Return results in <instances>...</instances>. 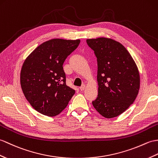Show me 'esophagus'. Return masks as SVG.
Instances as JSON below:
<instances>
[{
	"label": "esophagus",
	"instance_id": "34e87169",
	"mask_svg": "<svg viewBox=\"0 0 158 158\" xmlns=\"http://www.w3.org/2000/svg\"><path fill=\"white\" fill-rule=\"evenodd\" d=\"M79 89H80L81 91H83L84 89H85V85H82L81 86L79 87Z\"/></svg>",
	"mask_w": 158,
	"mask_h": 158
}]
</instances>
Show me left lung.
Returning <instances> with one entry per match:
<instances>
[{"instance_id":"obj_1","label":"left lung","mask_w":158,"mask_h":158,"mask_svg":"<svg viewBox=\"0 0 158 158\" xmlns=\"http://www.w3.org/2000/svg\"><path fill=\"white\" fill-rule=\"evenodd\" d=\"M98 61V95L95 109L106 118L118 116L133 103L140 87L136 64L123 45L110 38L87 39Z\"/></svg>"}]
</instances>
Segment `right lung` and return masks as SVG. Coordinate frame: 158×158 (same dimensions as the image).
I'll return each mask as SVG.
<instances>
[{
    "instance_id": "obj_1",
    "label": "right lung",
    "mask_w": 158,
    "mask_h": 158,
    "mask_svg": "<svg viewBox=\"0 0 158 158\" xmlns=\"http://www.w3.org/2000/svg\"><path fill=\"white\" fill-rule=\"evenodd\" d=\"M79 43L80 40H48L25 60L20 74L21 89L36 111L55 116L67 106L75 91L66 85L62 65Z\"/></svg>"
}]
</instances>
